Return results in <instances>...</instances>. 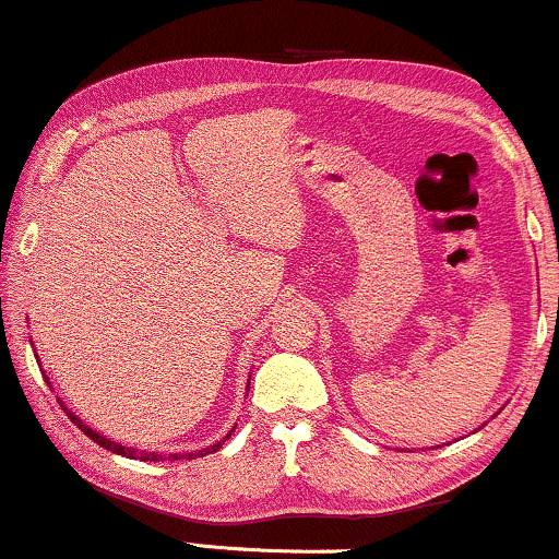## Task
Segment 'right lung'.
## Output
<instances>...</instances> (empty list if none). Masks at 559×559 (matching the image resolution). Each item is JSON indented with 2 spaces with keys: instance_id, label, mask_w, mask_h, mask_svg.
I'll list each match as a JSON object with an SVG mask.
<instances>
[{
  "instance_id": "1",
  "label": "right lung",
  "mask_w": 559,
  "mask_h": 559,
  "mask_svg": "<svg viewBox=\"0 0 559 559\" xmlns=\"http://www.w3.org/2000/svg\"><path fill=\"white\" fill-rule=\"evenodd\" d=\"M43 377H45V371H43ZM251 377V373H249ZM45 381H48V377H45ZM50 384V381H48ZM249 386V384H247ZM60 402V400H58ZM60 407H63V412L68 417H71V423L79 427V430L86 435V438H91L96 442V445H102V448H106V450H111V453H117V455H121V457H132V461H150V463H159V461H195V457H203V455H209V453H216V450L224 445V442L231 438V432L234 430H228V435L224 440H218V442H213V445H209V448H201V450H186V453H170V455H165V453H150V450H136V448H127V445H119V442H114L111 438H106V435H102V432H96L94 427H88L86 423H83V419L79 417V415H73L71 409L66 407L63 402H60Z\"/></svg>"
}]
</instances>
